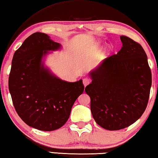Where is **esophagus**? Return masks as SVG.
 <instances>
[{
    "instance_id": "34e87169",
    "label": "esophagus",
    "mask_w": 158,
    "mask_h": 158,
    "mask_svg": "<svg viewBox=\"0 0 158 158\" xmlns=\"http://www.w3.org/2000/svg\"><path fill=\"white\" fill-rule=\"evenodd\" d=\"M89 83H90V80H89V79L85 78V79H83V84H84V86H86L88 85Z\"/></svg>"
}]
</instances>
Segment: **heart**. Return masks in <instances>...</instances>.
<instances>
[{
  "label": "heart",
  "instance_id": "b5f03b06",
  "mask_svg": "<svg viewBox=\"0 0 158 158\" xmlns=\"http://www.w3.org/2000/svg\"><path fill=\"white\" fill-rule=\"evenodd\" d=\"M100 48H101V42H96V43L92 46V48H91V52L98 51V49H100ZM111 50H112V46L111 45H108L106 48L104 50H103V55H106V54L109 52H110Z\"/></svg>",
  "mask_w": 158,
  "mask_h": 158
}]
</instances>
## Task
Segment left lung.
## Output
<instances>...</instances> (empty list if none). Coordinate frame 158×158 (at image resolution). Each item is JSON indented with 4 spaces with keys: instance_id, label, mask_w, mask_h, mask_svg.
I'll use <instances>...</instances> for the list:
<instances>
[{
    "instance_id": "8db88e82",
    "label": "left lung",
    "mask_w": 158,
    "mask_h": 158,
    "mask_svg": "<svg viewBox=\"0 0 158 158\" xmlns=\"http://www.w3.org/2000/svg\"><path fill=\"white\" fill-rule=\"evenodd\" d=\"M116 55L103 60L89 72L85 91L96 123L109 131L126 128L146 109L152 84L147 55L138 42L122 35Z\"/></svg>"
}]
</instances>
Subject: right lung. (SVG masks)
I'll use <instances>...</instances> for the list:
<instances>
[{
  "label": "right lung",
  "instance_id": "obj_1",
  "mask_svg": "<svg viewBox=\"0 0 158 158\" xmlns=\"http://www.w3.org/2000/svg\"><path fill=\"white\" fill-rule=\"evenodd\" d=\"M62 48L42 32H35L14 53L8 88L16 112L28 126L52 131L64 126L77 98L83 93L82 80L61 79L44 66L50 51Z\"/></svg>",
  "mask_w": 158,
  "mask_h": 158
}]
</instances>
